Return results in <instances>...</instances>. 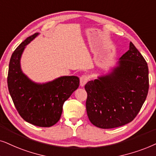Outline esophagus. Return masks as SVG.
I'll use <instances>...</instances> for the list:
<instances>
[{"label":"esophagus","mask_w":156,"mask_h":156,"mask_svg":"<svg viewBox=\"0 0 156 156\" xmlns=\"http://www.w3.org/2000/svg\"><path fill=\"white\" fill-rule=\"evenodd\" d=\"M88 80V77L86 76H82L80 78V85L81 87H84Z\"/></svg>","instance_id":"obj_1"}]
</instances>
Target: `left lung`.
<instances>
[{"label":"left lung","mask_w":156,"mask_h":156,"mask_svg":"<svg viewBox=\"0 0 156 156\" xmlns=\"http://www.w3.org/2000/svg\"><path fill=\"white\" fill-rule=\"evenodd\" d=\"M148 88V64L130 42L113 67L85 86L89 120L103 129L130 123L146 101Z\"/></svg>","instance_id":"1"}]
</instances>
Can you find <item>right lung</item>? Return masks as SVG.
<instances>
[{
	"label": "right lung",
	"mask_w": 156,
	"mask_h": 156,
	"mask_svg": "<svg viewBox=\"0 0 156 156\" xmlns=\"http://www.w3.org/2000/svg\"><path fill=\"white\" fill-rule=\"evenodd\" d=\"M39 34L34 33L26 38L12 54L8 87L18 113L26 122L39 127H51L59 120L64 102L78 89L80 79L77 76H64L41 83L33 81L23 72V53Z\"/></svg>",
	"instance_id": "1"
}]
</instances>
